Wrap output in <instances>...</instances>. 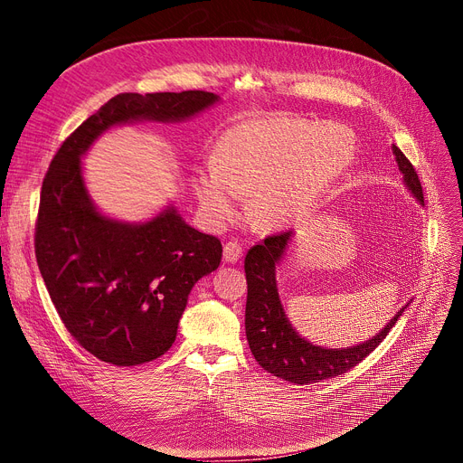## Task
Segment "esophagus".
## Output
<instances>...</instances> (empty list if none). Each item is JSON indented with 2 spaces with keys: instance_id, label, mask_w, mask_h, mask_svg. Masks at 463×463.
<instances>
[{
  "instance_id": "obj_1",
  "label": "esophagus",
  "mask_w": 463,
  "mask_h": 463,
  "mask_svg": "<svg viewBox=\"0 0 463 463\" xmlns=\"http://www.w3.org/2000/svg\"><path fill=\"white\" fill-rule=\"evenodd\" d=\"M241 253H244V250H241V244L236 240H231L225 244L223 248V257L227 262H236L241 259Z\"/></svg>"
}]
</instances>
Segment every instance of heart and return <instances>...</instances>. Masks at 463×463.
Instances as JSON below:
<instances>
[{"label":"heart","mask_w":463,"mask_h":463,"mask_svg":"<svg viewBox=\"0 0 463 463\" xmlns=\"http://www.w3.org/2000/svg\"><path fill=\"white\" fill-rule=\"evenodd\" d=\"M349 129L293 116L255 118L227 129L213 146V165L193 175V191L212 227H225L251 194L262 229L295 225L319 204L353 163Z\"/></svg>","instance_id":"b5f03b06"}]
</instances>
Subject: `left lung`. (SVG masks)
I'll return each mask as SVG.
<instances>
[{
	"label": "left lung",
	"mask_w": 463,
	"mask_h": 463,
	"mask_svg": "<svg viewBox=\"0 0 463 463\" xmlns=\"http://www.w3.org/2000/svg\"><path fill=\"white\" fill-rule=\"evenodd\" d=\"M400 173L407 189L424 204L422 185L415 166L403 156L398 146H392ZM293 231L266 236L262 244L253 246L244 260L248 281L246 302V335L250 349L259 366L269 373L295 384L319 383L335 375H344L366 358L400 319L405 307L391 319L377 335L353 347L326 349L309 344L298 335L285 317L276 287V264L281 260Z\"/></svg>",
	"instance_id": "left-lung-1"
}]
</instances>
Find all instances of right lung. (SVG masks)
<instances>
[{"instance_id":"right-lung-1","label":"right lung","mask_w":463,"mask_h":463,"mask_svg":"<svg viewBox=\"0 0 463 463\" xmlns=\"http://www.w3.org/2000/svg\"><path fill=\"white\" fill-rule=\"evenodd\" d=\"M203 91L119 93L72 131L48 166L35 223V257L69 334L114 366L152 362L173 347L193 285L217 270L222 241L168 206L140 225L95 210L80 157L112 126L180 121L212 107Z\"/></svg>"}]
</instances>
